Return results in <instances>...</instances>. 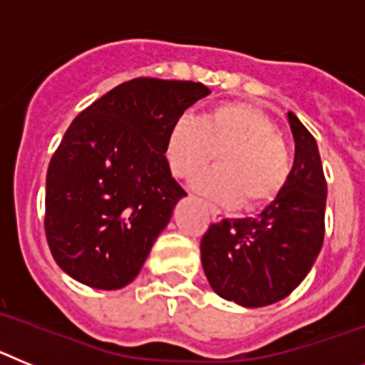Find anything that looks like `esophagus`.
<instances>
[{
    "label": "esophagus",
    "instance_id": "34e87169",
    "mask_svg": "<svg viewBox=\"0 0 365 365\" xmlns=\"http://www.w3.org/2000/svg\"><path fill=\"white\" fill-rule=\"evenodd\" d=\"M207 211H209V215H211V220H213V222H220L222 220V213L218 211L217 207H215V205H207Z\"/></svg>",
    "mask_w": 365,
    "mask_h": 365
}]
</instances>
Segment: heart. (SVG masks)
<instances>
[{"instance_id":"obj_1","label":"heart","mask_w":365,"mask_h":365,"mask_svg":"<svg viewBox=\"0 0 365 365\" xmlns=\"http://www.w3.org/2000/svg\"><path fill=\"white\" fill-rule=\"evenodd\" d=\"M218 154V169L195 182L202 195L253 209L272 202L290 174V161L274 123L257 108L222 103L198 119L178 117L165 139V160L176 178L189 180Z\"/></svg>"}]
</instances>
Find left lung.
<instances>
[{"label": "left lung", "mask_w": 365, "mask_h": 365, "mask_svg": "<svg viewBox=\"0 0 365 365\" xmlns=\"http://www.w3.org/2000/svg\"><path fill=\"white\" fill-rule=\"evenodd\" d=\"M296 156L274 202L255 218H224L202 237L205 277L215 292L255 309L284 299L307 277L323 244L327 182L318 145L288 112Z\"/></svg>", "instance_id": "1"}]
</instances>
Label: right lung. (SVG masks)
<instances>
[{"mask_svg":"<svg viewBox=\"0 0 365 365\" xmlns=\"http://www.w3.org/2000/svg\"><path fill=\"white\" fill-rule=\"evenodd\" d=\"M209 93L200 82L141 77L73 119L46 180L47 244L66 274L99 290L134 281L187 195L165 160L167 132Z\"/></svg>","mask_w":365,"mask_h":365,"instance_id":"right-lung-1","label":"right lung"}]
</instances>
